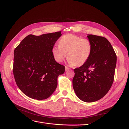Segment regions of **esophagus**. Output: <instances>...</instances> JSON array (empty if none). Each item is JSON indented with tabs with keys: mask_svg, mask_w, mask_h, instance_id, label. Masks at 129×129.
I'll return each mask as SVG.
<instances>
[{
	"mask_svg": "<svg viewBox=\"0 0 129 129\" xmlns=\"http://www.w3.org/2000/svg\"><path fill=\"white\" fill-rule=\"evenodd\" d=\"M69 70H70V68H69L68 67H65V71L66 72H67V71H68Z\"/></svg>",
	"mask_w": 129,
	"mask_h": 129,
	"instance_id": "obj_1",
	"label": "esophagus"
}]
</instances>
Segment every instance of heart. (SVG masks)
<instances>
[{"mask_svg":"<svg viewBox=\"0 0 129 129\" xmlns=\"http://www.w3.org/2000/svg\"><path fill=\"white\" fill-rule=\"evenodd\" d=\"M92 46L90 41L74 34H66L58 41V45L53 46L52 53L58 63L68 57V63L71 66H81L90 57Z\"/></svg>","mask_w":129,"mask_h":129,"instance_id":"1","label":"heart"}]
</instances>
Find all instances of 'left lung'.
Here are the masks:
<instances>
[{
  "label": "left lung",
  "instance_id": "obj_1",
  "mask_svg": "<svg viewBox=\"0 0 129 129\" xmlns=\"http://www.w3.org/2000/svg\"><path fill=\"white\" fill-rule=\"evenodd\" d=\"M92 46L88 61L74 69L73 87L78 98L93 102L104 97L110 90L114 79L117 56L111 44L102 37L88 34Z\"/></svg>",
  "mask_w": 129,
  "mask_h": 129
}]
</instances>
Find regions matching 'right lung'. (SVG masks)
I'll use <instances>...</instances> for the list:
<instances>
[{
  "label": "right lung",
  "mask_w": 129,
  "mask_h": 129,
  "mask_svg": "<svg viewBox=\"0 0 129 129\" xmlns=\"http://www.w3.org/2000/svg\"><path fill=\"white\" fill-rule=\"evenodd\" d=\"M61 32L28 35L14 49L15 82L31 99L48 98L57 87L58 75L64 73V66L58 63L52 53L53 46L62 36Z\"/></svg>",
  "instance_id": "add662e5"
}]
</instances>
